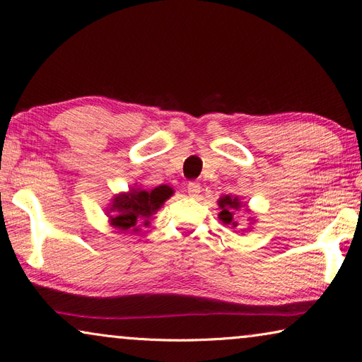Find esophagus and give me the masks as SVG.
Here are the masks:
<instances>
[{"label":"esophagus","instance_id":"obj_1","mask_svg":"<svg viewBox=\"0 0 362 362\" xmlns=\"http://www.w3.org/2000/svg\"><path fill=\"white\" fill-rule=\"evenodd\" d=\"M187 189H188V194L191 197H197L199 193H201V183H199V182H189Z\"/></svg>","mask_w":362,"mask_h":362}]
</instances>
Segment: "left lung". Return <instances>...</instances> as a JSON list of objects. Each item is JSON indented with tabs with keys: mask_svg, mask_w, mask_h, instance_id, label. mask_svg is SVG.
I'll return each mask as SVG.
<instances>
[{
	"mask_svg": "<svg viewBox=\"0 0 362 362\" xmlns=\"http://www.w3.org/2000/svg\"><path fill=\"white\" fill-rule=\"evenodd\" d=\"M219 219L224 222V224H232L233 227H236L238 224L233 221V211L241 209V202L238 197H230V196H224L219 199Z\"/></svg>",
	"mask_w": 362,
	"mask_h": 362,
	"instance_id": "1",
	"label": "left lung"
}]
</instances>
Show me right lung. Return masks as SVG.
<instances>
[{"instance_id":"obj_1","label":"right lung","mask_w":362,"mask_h":362,"mask_svg":"<svg viewBox=\"0 0 362 362\" xmlns=\"http://www.w3.org/2000/svg\"><path fill=\"white\" fill-rule=\"evenodd\" d=\"M171 194V188L160 185L151 191L132 189L127 194L117 196L110 209V211H113L110 216L112 226L119 228L121 232H126L134 228L136 222L144 221V224H148V218H151Z\"/></svg>"}]
</instances>
